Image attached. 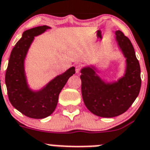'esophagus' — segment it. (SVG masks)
Returning <instances> with one entry per match:
<instances>
[{
	"instance_id": "34e87169",
	"label": "esophagus",
	"mask_w": 150,
	"mask_h": 150,
	"mask_svg": "<svg viewBox=\"0 0 150 150\" xmlns=\"http://www.w3.org/2000/svg\"><path fill=\"white\" fill-rule=\"evenodd\" d=\"M81 65H76V66H75V71H76V73L80 72V71H81Z\"/></svg>"
}]
</instances>
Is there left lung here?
<instances>
[{
    "label": "left lung",
    "instance_id": "8db88e82",
    "mask_svg": "<svg viewBox=\"0 0 150 150\" xmlns=\"http://www.w3.org/2000/svg\"><path fill=\"white\" fill-rule=\"evenodd\" d=\"M116 40L127 59L125 74L117 81L106 83L96 74V69L83 68L80 76L81 94L86 108L102 117H114L129 109L141 87L140 66L130 40L121 31H116Z\"/></svg>",
    "mask_w": 150,
    "mask_h": 150
}]
</instances>
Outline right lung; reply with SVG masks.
<instances>
[{"label":"right lung","instance_id":"obj_1","mask_svg":"<svg viewBox=\"0 0 150 150\" xmlns=\"http://www.w3.org/2000/svg\"><path fill=\"white\" fill-rule=\"evenodd\" d=\"M48 29L41 26L23 32L21 39L12 50L9 59L5 83L8 98L17 110L30 118L42 119L55 110L60 91L68 79L75 74V67L69 69L48 83L43 88L33 91L29 88L24 71V59L34 36L40 35Z\"/></svg>","mask_w":150,"mask_h":150}]
</instances>
